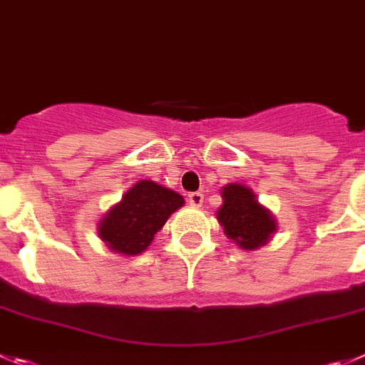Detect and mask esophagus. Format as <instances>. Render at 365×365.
I'll use <instances>...</instances> for the list:
<instances>
[{
  "label": "esophagus",
  "instance_id": "1",
  "mask_svg": "<svg viewBox=\"0 0 365 365\" xmlns=\"http://www.w3.org/2000/svg\"><path fill=\"white\" fill-rule=\"evenodd\" d=\"M188 202H190V206L200 207V206H202V202H204V195L200 192L188 193Z\"/></svg>",
  "mask_w": 365,
  "mask_h": 365
}]
</instances>
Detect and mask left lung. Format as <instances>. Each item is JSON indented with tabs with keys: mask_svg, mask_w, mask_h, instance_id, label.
I'll list each match as a JSON object with an SVG mask.
<instances>
[{
	"mask_svg": "<svg viewBox=\"0 0 365 365\" xmlns=\"http://www.w3.org/2000/svg\"><path fill=\"white\" fill-rule=\"evenodd\" d=\"M222 197L224 204L217 218L224 225L225 235L247 251L265 245L276 231V220L270 217L269 210L259 206L255 193L245 186L231 182L222 190Z\"/></svg>",
	"mask_w": 365,
	"mask_h": 365,
	"instance_id": "1",
	"label": "left lung"
}]
</instances>
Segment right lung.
<instances>
[{"mask_svg":"<svg viewBox=\"0 0 365 365\" xmlns=\"http://www.w3.org/2000/svg\"><path fill=\"white\" fill-rule=\"evenodd\" d=\"M185 204L179 193L140 180L123 195L100 224V238L107 247L125 256L143 252L170 215Z\"/></svg>","mask_w":365,"mask_h":365,"instance_id":"right-lung-1","label":"right lung"}]
</instances>
